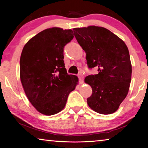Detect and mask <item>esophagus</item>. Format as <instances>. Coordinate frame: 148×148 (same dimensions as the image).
Here are the masks:
<instances>
[{
	"instance_id": "obj_1",
	"label": "esophagus",
	"mask_w": 148,
	"mask_h": 148,
	"mask_svg": "<svg viewBox=\"0 0 148 148\" xmlns=\"http://www.w3.org/2000/svg\"><path fill=\"white\" fill-rule=\"evenodd\" d=\"M78 77H79V83L80 84H82V83H83V76L82 74H79L78 75Z\"/></svg>"
}]
</instances>
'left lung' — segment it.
<instances>
[{"label": "left lung", "instance_id": "left-lung-1", "mask_svg": "<svg viewBox=\"0 0 148 148\" xmlns=\"http://www.w3.org/2000/svg\"><path fill=\"white\" fill-rule=\"evenodd\" d=\"M73 31L86 53L88 68L98 69V74L85 78L92 89L88 106L98 113H113L127 96L130 86L132 66L127 47L103 27L89 26Z\"/></svg>", "mask_w": 148, "mask_h": 148}]
</instances>
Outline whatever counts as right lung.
<instances>
[{"mask_svg":"<svg viewBox=\"0 0 148 148\" xmlns=\"http://www.w3.org/2000/svg\"><path fill=\"white\" fill-rule=\"evenodd\" d=\"M72 29L53 27L26 42L20 59V78L26 96L37 111L53 115L65 107L78 77L67 74L63 48L73 39Z\"/></svg>","mask_w":148,"mask_h":148,"instance_id":"1","label":"right lung"}]
</instances>
